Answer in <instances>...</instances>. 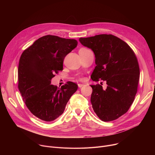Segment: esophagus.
Returning a JSON list of instances; mask_svg holds the SVG:
<instances>
[{
	"label": "esophagus",
	"mask_w": 155,
	"mask_h": 155,
	"mask_svg": "<svg viewBox=\"0 0 155 155\" xmlns=\"http://www.w3.org/2000/svg\"><path fill=\"white\" fill-rule=\"evenodd\" d=\"M78 86L79 87H81L83 86H84V84H80V83H79V84H78Z\"/></svg>",
	"instance_id": "esophagus-1"
}]
</instances>
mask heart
Returning <instances> with one entry per match:
<instances>
[{
    "label": "heart",
    "instance_id": "1",
    "mask_svg": "<svg viewBox=\"0 0 155 155\" xmlns=\"http://www.w3.org/2000/svg\"><path fill=\"white\" fill-rule=\"evenodd\" d=\"M83 78H80V80H82Z\"/></svg>",
    "mask_w": 155,
    "mask_h": 155
}]
</instances>
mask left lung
<instances>
[{
  "label": "left lung",
  "mask_w": 155,
  "mask_h": 155,
  "mask_svg": "<svg viewBox=\"0 0 155 155\" xmlns=\"http://www.w3.org/2000/svg\"><path fill=\"white\" fill-rule=\"evenodd\" d=\"M79 41L95 55L91 79L107 84L106 90L99 84L91 85L94 111L103 121L115 120L127 112L137 93L140 77L137 57L125 41L112 34L80 38Z\"/></svg>",
  "instance_id": "obj_1"
}]
</instances>
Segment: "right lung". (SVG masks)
Returning <instances> with one entry per match:
<instances>
[{
  "instance_id": "1",
  "label": "right lung",
  "mask_w": 155,
  "mask_h": 155,
  "mask_svg": "<svg viewBox=\"0 0 155 155\" xmlns=\"http://www.w3.org/2000/svg\"><path fill=\"white\" fill-rule=\"evenodd\" d=\"M75 39L47 35L37 39L22 53L19 62L18 89L30 112L52 121L61 115L78 85L68 81L61 88L51 80L63 69L64 58L77 46Z\"/></svg>"
}]
</instances>
